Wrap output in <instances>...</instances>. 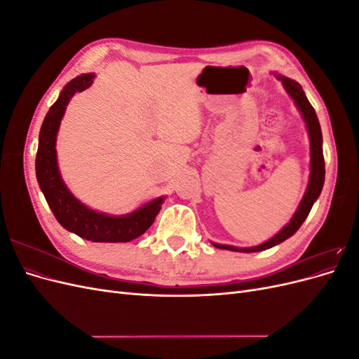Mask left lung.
<instances>
[{"instance_id":"8db88e82","label":"left lung","mask_w":359,"mask_h":359,"mask_svg":"<svg viewBox=\"0 0 359 359\" xmlns=\"http://www.w3.org/2000/svg\"><path fill=\"white\" fill-rule=\"evenodd\" d=\"M280 81L283 82L286 91L290 94V97L295 100L298 109L301 111L304 119H306L307 124V130H309V136H310V149H311V161H310V182L306 194L301 201V205L298 211L293 215V219L281 229L274 238H271L269 241L256 245V247H248V248H238V247H232V245H223V244H214V247L222 248V250H231V252H244V253H253V252H262V250L274 247L280 243H283L285 240H287L289 236H292L295 233L301 224L304 223V220L307 219V215L310 214L311 206L319 198V194L322 191L323 187V181H325V160H323V149H322V130H320V124L316 112H314L313 106L310 104V102L307 100L306 94L302 91V86L287 78H281L278 76Z\"/></svg>"}]
</instances>
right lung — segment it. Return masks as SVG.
<instances>
[{
    "label": "right lung",
    "mask_w": 359,
    "mask_h": 359,
    "mask_svg": "<svg viewBox=\"0 0 359 359\" xmlns=\"http://www.w3.org/2000/svg\"><path fill=\"white\" fill-rule=\"evenodd\" d=\"M94 74H82L66 85L60 99L50 106L39 135V148L36 156V175L39 186L58 223L73 233L94 243H128L145 233L154 223L161 210L163 199L158 198L133 214L111 217L88 210L76 199L62 182L58 166L55 140L60 121L72 97L93 83Z\"/></svg>",
    "instance_id": "obj_1"
}]
</instances>
